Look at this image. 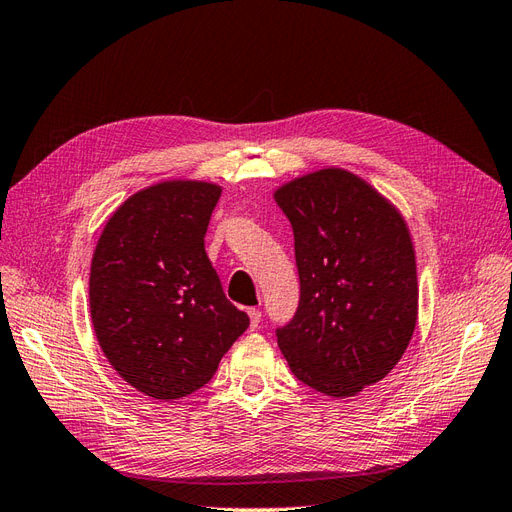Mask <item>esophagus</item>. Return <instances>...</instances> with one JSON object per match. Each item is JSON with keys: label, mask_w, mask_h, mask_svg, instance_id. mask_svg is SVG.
<instances>
[{"label": "esophagus", "mask_w": 512, "mask_h": 512, "mask_svg": "<svg viewBox=\"0 0 512 512\" xmlns=\"http://www.w3.org/2000/svg\"><path fill=\"white\" fill-rule=\"evenodd\" d=\"M247 314H250V324H252V329H258V324H260V309H256V307H250L247 309Z\"/></svg>", "instance_id": "esophagus-1"}]
</instances>
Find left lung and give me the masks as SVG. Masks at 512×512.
Returning <instances> with one entry per match:
<instances>
[{
	"instance_id": "8db88e82",
	"label": "left lung",
	"mask_w": 512,
	"mask_h": 512,
	"mask_svg": "<svg viewBox=\"0 0 512 512\" xmlns=\"http://www.w3.org/2000/svg\"><path fill=\"white\" fill-rule=\"evenodd\" d=\"M294 232L301 297L277 327L297 380L331 397L376 384L404 356L418 309L406 222L389 200L342 168L275 192Z\"/></svg>"
}]
</instances>
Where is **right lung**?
<instances>
[{"instance_id": "1", "label": "right lung", "mask_w": 512, "mask_h": 512, "mask_svg": "<svg viewBox=\"0 0 512 512\" xmlns=\"http://www.w3.org/2000/svg\"><path fill=\"white\" fill-rule=\"evenodd\" d=\"M222 190L203 181L158 183L106 222L89 275L96 337L117 374L156 399L205 386L250 327L205 252Z\"/></svg>"}]
</instances>
